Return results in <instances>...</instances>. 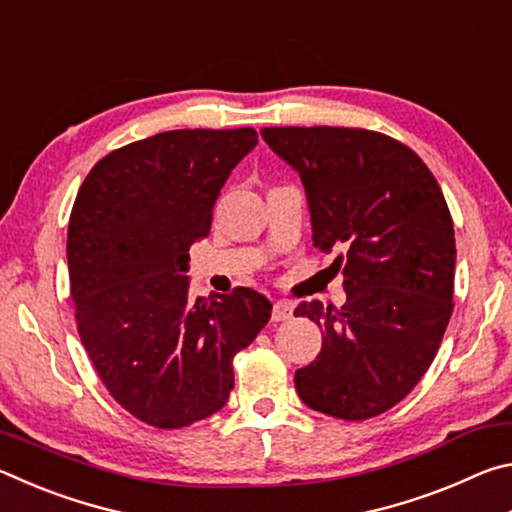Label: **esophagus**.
Instances as JSON below:
<instances>
[{
    "instance_id": "esophagus-1",
    "label": "esophagus",
    "mask_w": 512,
    "mask_h": 512,
    "mask_svg": "<svg viewBox=\"0 0 512 512\" xmlns=\"http://www.w3.org/2000/svg\"><path fill=\"white\" fill-rule=\"evenodd\" d=\"M293 318V305L287 300H277L273 305V320L275 323H282V320Z\"/></svg>"
}]
</instances>
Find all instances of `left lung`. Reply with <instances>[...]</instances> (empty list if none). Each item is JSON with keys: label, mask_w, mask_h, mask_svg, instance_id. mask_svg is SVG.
<instances>
[{"label": "left lung", "mask_w": 512, "mask_h": 512, "mask_svg": "<svg viewBox=\"0 0 512 512\" xmlns=\"http://www.w3.org/2000/svg\"><path fill=\"white\" fill-rule=\"evenodd\" d=\"M300 173L314 246L339 250L348 300L302 302L296 316L323 329L316 361L296 370L309 409L368 420L413 391L440 348L454 309V223L440 185L409 146L339 126L262 128Z\"/></svg>", "instance_id": "left-lung-1"}]
</instances>
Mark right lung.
<instances>
[{"label":"right lung","mask_w":512,"mask_h":512,"mask_svg":"<svg viewBox=\"0 0 512 512\" xmlns=\"http://www.w3.org/2000/svg\"><path fill=\"white\" fill-rule=\"evenodd\" d=\"M255 128L167 131L94 164L67 230L69 291L85 352L115 402L151 427L180 429L223 409L232 359L273 305L237 287L189 298V246L210 235L230 171Z\"/></svg>","instance_id":"add662e5"}]
</instances>
